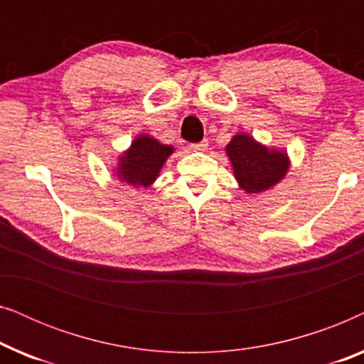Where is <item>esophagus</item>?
I'll list each match as a JSON object with an SVG mask.
<instances>
[{"label":"esophagus","mask_w":364,"mask_h":364,"mask_svg":"<svg viewBox=\"0 0 364 364\" xmlns=\"http://www.w3.org/2000/svg\"><path fill=\"white\" fill-rule=\"evenodd\" d=\"M207 147H208V142L207 141H202V142H198V144H192V146H191V149H192L193 152H205Z\"/></svg>","instance_id":"esophagus-1"}]
</instances>
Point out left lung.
Instances as JSON below:
<instances>
[{
	"label": "left lung",
	"mask_w": 364,
	"mask_h": 364,
	"mask_svg": "<svg viewBox=\"0 0 364 364\" xmlns=\"http://www.w3.org/2000/svg\"><path fill=\"white\" fill-rule=\"evenodd\" d=\"M225 152L238 187L247 193H262L275 187L291 166L285 149L265 146L247 132L235 134Z\"/></svg>",
	"instance_id": "8db88e82"
}]
</instances>
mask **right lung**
I'll return each mask as SVG.
<instances>
[{"label": "right lung", "mask_w": 364, "mask_h": 364, "mask_svg": "<svg viewBox=\"0 0 364 364\" xmlns=\"http://www.w3.org/2000/svg\"><path fill=\"white\" fill-rule=\"evenodd\" d=\"M173 151V146L162 144L149 134H139L131 146L119 154L116 166L112 168L114 177L129 187L149 188L161 176L164 164Z\"/></svg>", "instance_id": "obj_1"}]
</instances>
